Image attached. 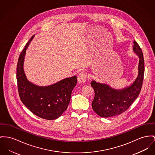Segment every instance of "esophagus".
<instances>
[{
    "instance_id": "obj_1",
    "label": "esophagus",
    "mask_w": 155,
    "mask_h": 155,
    "mask_svg": "<svg viewBox=\"0 0 155 155\" xmlns=\"http://www.w3.org/2000/svg\"><path fill=\"white\" fill-rule=\"evenodd\" d=\"M78 81L79 83H84L87 81V74L85 72L80 73L78 76Z\"/></svg>"
}]
</instances>
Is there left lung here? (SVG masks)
<instances>
[{
  "instance_id": "1",
  "label": "left lung",
  "mask_w": 155,
  "mask_h": 155,
  "mask_svg": "<svg viewBox=\"0 0 155 155\" xmlns=\"http://www.w3.org/2000/svg\"><path fill=\"white\" fill-rule=\"evenodd\" d=\"M133 50L139 58L138 74L132 85L122 89H114L106 84L91 82L94 91L92 103L93 110L99 116L109 117L125 112L137 97L140 92L144 77V62L141 48L134 41Z\"/></svg>"
}]
</instances>
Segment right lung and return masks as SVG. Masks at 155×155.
<instances>
[{
	"instance_id": "right-lung-1",
	"label": "right lung",
	"mask_w": 155,
	"mask_h": 155,
	"mask_svg": "<svg viewBox=\"0 0 155 155\" xmlns=\"http://www.w3.org/2000/svg\"><path fill=\"white\" fill-rule=\"evenodd\" d=\"M33 35L21 52L16 69V79L21 101L33 114L47 120L58 118L67 109L73 88L77 83L76 76L67 78L48 86H39L30 82L23 70L26 50Z\"/></svg>"
}]
</instances>
